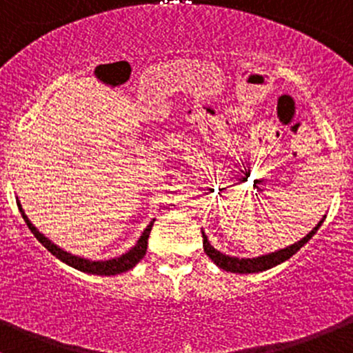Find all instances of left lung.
I'll use <instances>...</instances> for the list:
<instances>
[{"instance_id":"obj_1","label":"left lung","mask_w":353,"mask_h":353,"mask_svg":"<svg viewBox=\"0 0 353 353\" xmlns=\"http://www.w3.org/2000/svg\"><path fill=\"white\" fill-rule=\"evenodd\" d=\"M325 217L316 224V228H312L311 232H307L301 241L294 243V245L287 246L284 250H279V252L274 253H268V255H261L256 258H236V256H230V255H224V253L217 252L214 246H210L209 239H207L205 232L202 231V238H203V252L207 253V256L214 261L219 268L226 272H232V274H255V272H263L268 270V268L275 267V265L282 263V261L289 260L294 253L299 252L304 245L314 236V232L319 230V226L323 224Z\"/></svg>"}]
</instances>
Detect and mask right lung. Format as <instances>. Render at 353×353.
<instances>
[{
  "instance_id": "add662e5",
  "label": "right lung",
  "mask_w": 353,
  "mask_h": 353,
  "mask_svg": "<svg viewBox=\"0 0 353 353\" xmlns=\"http://www.w3.org/2000/svg\"><path fill=\"white\" fill-rule=\"evenodd\" d=\"M18 209H20L21 217H23V221L27 223L28 230L34 232L35 238H37L54 256L59 258V260L64 261V263H68L69 267L76 268V270H81V272H86V274H93V275H117V274H122V272L130 270L132 267H136V265L143 260V256L146 255L148 238H150L152 223H154V219H152L150 226L144 230L143 236L139 238V241L136 243V246H132V248H130L127 253H123L122 256L112 258V260H105V261H93V260H86V258H81V256H74L71 255V253L61 250L59 246H56L52 241H49L42 232H39L37 228L28 221V217L25 216L23 209H21L20 202H18Z\"/></svg>"
}]
</instances>
